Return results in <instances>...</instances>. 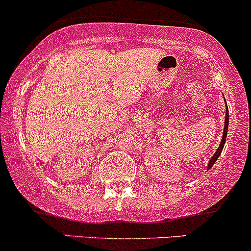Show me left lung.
Masks as SVG:
<instances>
[{
    "mask_svg": "<svg viewBox=\"0 0 251 251\" xmlns=\"http://www.w3.org/2000/svg\"><path fill=\"white\" fill-rule=\"evenodd\" d=\"M227 131H228V108L226 109V118H225V130H224V136H222V140H221V143H220L219 148H217V151H215V154L212 155V158L210 159L209 161V165H207V170H209L210 168H211L212 165H214L215 163H216L217 158L220 156V154H221L222 149H224V146H225V142H226V137H227Z\"/></svg>",
    "mask_w": 251,
    "mask_h": 251,
    "instance_id": "1",
    "label": "left lung"
}]
</instances>
